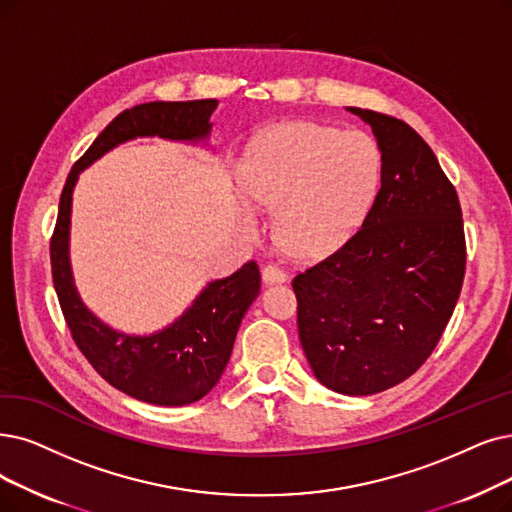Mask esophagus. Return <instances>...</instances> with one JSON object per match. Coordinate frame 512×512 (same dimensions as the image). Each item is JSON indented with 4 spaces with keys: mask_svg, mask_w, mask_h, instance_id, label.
Wrapping results in <instances>:
<instances>
[{
    "mask_svg": "<svg viewBox=\"0 0 512 512\" xmlns=\"http://www.w3.org/2000/svg\"><path fill=\"white\" fill-rule=\"evenodd\" d=\"M288 281V275H285L275 264H269V267L262 269V283L264 285H273V283H283Z\"/></svg>",
    "mask_w": 512,
    "mask_h": 512,
    "instance_id": "esophagus-1",
    "label": "esophagus"
}]
</instances>
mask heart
Listing matches in <instances>:
<instances>
[{"mask_svg":"<svg viewBox=\"0 0 512 512\" xmlns=\"http://www.w3.org/2000/svg\"><path fill=\"white\" fill-rule=\"evenodd\" d=\"M382 182V153L365 132L315 121H285L245 151L241 187L260 208L275 210V237L300 258H319L349 239L370 212ZM245 206V227L258 231Z\"/></svg>","mask_w":512,"mask_h":512,"instance_id":"b5f03b06","label":"heart"}]
</instances>
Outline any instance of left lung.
<instances>
[{"label":"left lung","mask_w":512,"mask_h":512,"mask_svg":"<svg viewBox=\"0 0 512 512\" xmlns=\"http://www.w3.org/2000/svg\"><path fill=\"white\" fill-rule=\"evenodd\" d=\"M346 111L376 136L380 189L361 229L292 285L315 378L363 397L410 378L433 353L462 290L466 245L456 189L422 136L395 117Z\"/></svg>","instance_id":"left-lung-1"}]
</instances>
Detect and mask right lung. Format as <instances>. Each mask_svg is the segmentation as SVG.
I'll return each instance as SVG.
<instances>
[{"label":"right lung","instance_id":"1","mask_svg":"<svg viewBox=\"0 0 512 512\" xmlns=\"http://www.w3.org/2000/svg\"><path fill=\"white\" fill-rule=\"evenodd\" d=\"M218 100L145 102L119 113L98 134L67 176L50 243L52 279L73 340L94 370L117 391L138 401L178 407L206 397L231 359L243 315L260 294L254 260L229 277L212 279L182 315L149 334L121 332L81 300L71 264V212L79 174L115 147L136 138H161L210 147Z\"/></svg>","mask_w":512,"mask_h":512}]
</instances>
